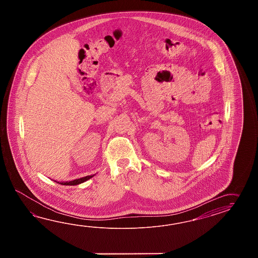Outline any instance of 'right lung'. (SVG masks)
Wrapping results in <instances>:
<instances>
[{
    "mask_svg": "<svg viewBox=\"0 0 258 258\" xmlns=\"http://www.w3.org/2000/svg\"><path fill=\"white\" fill-rule=\"evenodd\" d=\"M93 176L94 175L86 176V177H83V178H79V179H76V180H74V181H71V182H58V183H60V184H63V185H76V184H79V183H82V182H86V181H88V179L92 178Z\"/></svg>",
    "mask_w": 258,
    "mask_h": 258,
    "instance_id": "add662e5",
    "label": "right lung"
}]
</instances>
